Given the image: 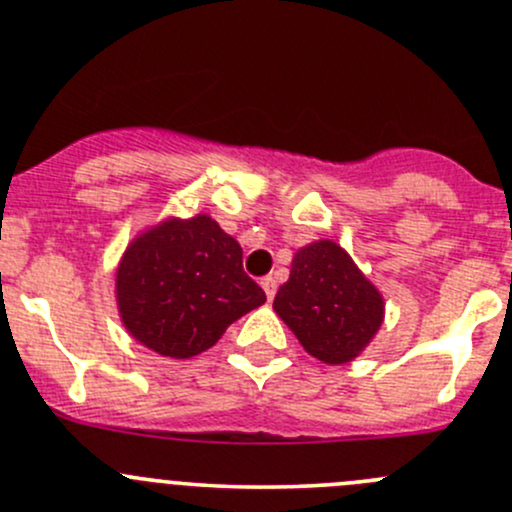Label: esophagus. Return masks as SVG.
Segmentation results:
<instances>
[{
  "label": "esophagus",
  "instance_id": "obj_1",
  "mask_svg": "<svg viewBox=\"0 0 512 512\" xmlns=\"http://www.w3.org/2000/svg\"><path fill=\"white\" fill-rule=\"evenodd\" d=\"M262 289H265L267 299L272 301V299H274V294H277V279H274L272 274H269V277L262 279Z\"/></svg>",
  "mask_w": 512,
  "mask_h": 512
}]
</instances>
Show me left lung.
Listing matches in <instances>:
<instances>
[{
    "label": "left lung",
    "instance_id": "8db88e82",
    "mask_svg": "<svg viewBox=\"0 0 512 512\" xmlns=\"http://www.w3.org/2000/svg\"><path fill=\"white\" fill-rule=\"evenodd\" d=\"M384 296L335 240L296 250L289 282L279 286L274 311L323 364H347L364 352L384 323Z\"/></svg>",
    "mask_w": 512,
    "mask_h": 512
}]
</instances>
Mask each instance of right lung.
<instances>
[{
  "mask_svg": "<svg viewBox=\"0 0 512 512\" xmlns=\"http://www.w3.org/2000/svg\"><path fill=\"white\" fill-rule=\"evenodd\" d=\"M123 328L170 359L201 355L230 323L267 301L243 272V250L209 213L140 230L116 267Z\"/></svg>",
  "mask_w": 512,
  "mask_h": 512,
  "instance_id": "add662e5",
  "label": "right lung"
}]
</instances>
